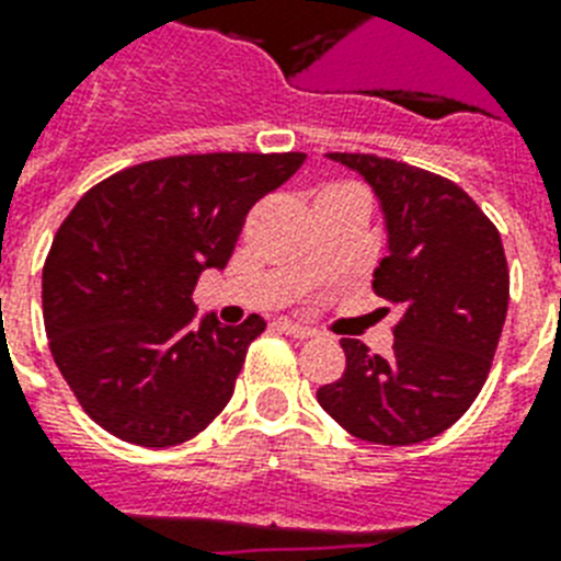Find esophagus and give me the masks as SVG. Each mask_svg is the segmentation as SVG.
Instances as JSON below:
<instances>
[{
  "label": "esophagus",
  "mask_w": 561,
  "mask_h": 561,
  "mask_svg": "<svg viewBox=\"0 0 561 561\" xmlns=\"http://www.w3.org/2000/svg\"><path fill=\"white\" fill-rule=\"evenodd\" d=\"M279 328L288 336H296V340H311V336H317V331H313V328L299 325V322H290V320H279Z\"/></svg>",
  "instance_id": "34e87169"
}]
</instances>
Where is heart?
<instances>
[{
	"mask_svg": "<svg viewBox=\"0 0 561 561\" xmlns=\"http://www.w3.org/2000/svg\"><path fill=\"white\" fill-rule=\"evenodd\" d=\"M328 193H359V190L357 186H348V184H331V186H325L320 195H328Z\"/></svg>",
	"mask_w": 561,
	"mask_h": 561,
	"instance_id": "heart-1",
	"label": "heart"
}]
</instances>
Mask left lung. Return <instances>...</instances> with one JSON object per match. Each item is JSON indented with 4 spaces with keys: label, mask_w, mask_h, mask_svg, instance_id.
<instances>
[{
    "label": "left lung",
    "mask_w": 561,
    "mask_h": 561,
    "mask_svg": "<svg viewBox=\"0 0 561 561\" xmlns=\"http://www.w3.org/2000/svg\"><path fill=\"white\" fill-rule=\"evenodd\" d=\"M328 158L357 170L383 204L389 253L371 288L400 317L389 357L343 336V377L317 400L354 438L421 444L449 430L486 383L510 302L502 236L449 178L368 152Z\"/></svg>",
    "instance_id": "8db88e82"
}]
</instances>
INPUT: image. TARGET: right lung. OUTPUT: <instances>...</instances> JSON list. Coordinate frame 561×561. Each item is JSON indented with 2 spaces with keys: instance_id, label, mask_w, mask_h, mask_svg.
Returning a JSON list of instances; mask_svg holds the SVG:
<instances>
[{
  "instance_id": "1",
  "label": "right lung",
  "mask_w": 561,
  "mask_h": 561,
  "mask_svg": "<svg viewBox=\"0 0 561 561\" xmlns=\"http://www.w3.org/2000/svg\"><path fill=\"white\" fill-rule=\"evenodd\" d=\"M305 152L170 154L94 184L43 265V320L59 375L91 421L126 444L195 438L230 403L265 320L195 322V285L225 267L250 207Z\"/></svg>"
}]
</instances>
